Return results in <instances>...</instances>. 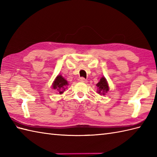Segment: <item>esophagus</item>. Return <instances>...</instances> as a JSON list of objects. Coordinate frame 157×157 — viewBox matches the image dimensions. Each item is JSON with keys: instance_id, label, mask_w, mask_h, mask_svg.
<instances>
[{"instance_id": "esophagus-1", "label": "esophagus", "mask_w": 157, "mask_h": 157, "mask_svg": "<svg viewBox=\"0 0 157 157\" xmlns=\"http://www.w3.org/2000/svg\"><path fill=\"white\" fill-rule=\"evenodd\" d=\"M79 81L81 82H83V83H87V79H86L85 78H79Z\"/></svg>"}]
</instances>
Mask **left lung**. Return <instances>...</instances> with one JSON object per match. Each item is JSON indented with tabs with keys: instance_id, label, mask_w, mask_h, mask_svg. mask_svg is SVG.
Masks as SVG:
<instances>
[{
	"instance_id": "obj_1",
	"label": "left lung",
	"mask_w": 157,
	"mask_h": 157,
	"mask_svg": "<svg viewBox=\"0 0 157 157\" xmlns=\"http://www.w3.org/2000/svg\"><path fill=\"white\" fill-rule=\"evenodd\" d=\"M96 86L98 87L97 93L99 94L100 95H105L109 91L108 83L104 76L100 78L99 82L96 84Z\"/></svg>"
}]
</instances>
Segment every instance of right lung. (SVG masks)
Wrapping results in <instances>:
<instances>
[{"label":"right lung","instance_id":"add662e5","mask_svg":"<svg viewBox=\"0 0 157 157\" xmlns=\"http://www.w3.org/2000/svg\"><path fill=\"white\" fill-rule=\"evenodd\" d=\"M69 85L67 81L61 75H58L52 83V88L57 91L59 94H62L67 86Z\"/></svg>","mask_w":157,"mask_h":157}]
</instances>
